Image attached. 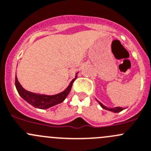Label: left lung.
I'll return each mask as SVG.
<instances>
[{"label":"left lung","mask_w":151,"mask_h":151,"mask_svg":"<svg viewBox=\"0 0 151 151\" xmlns=\"http://www.w3.org/2000/svg\"><path fill=\"white\" fill-rule=\"evenodd\" d=\"M96 101L99 102V104L100 105V106L102 107V108H104V109H105V110H108V111H112V112H114V113H119V112H120V111H122V110H124L123 108H121V107H115V108H108V107H105V105H102V104L100 102H99L98 100H96Z\"/></svg>","instance_id":"1"}]
</instances>
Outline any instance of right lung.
Listing matches in <instances>:
<instances>
[{"mask_svg": "<svg viewBox=\"0 0 151 151\" xmlns=\"http://www.w3.org/2000/svg\"><path fill=\"white\" fill-rule=\"evenodd\" d=\"M77 74H78V72L76 74L75 77L71 80L68 87L63 91L55 95L40 94V93H33V92L26 91V89L22 87L20 83L18 82L17 76H15V87L19 95L24 100H26L28 103L32 105L35 108H40V109H47V108H51L54 105L61 103L65 100V99L71 91L73 83L77 79Z\"/></svg>", "mask_w": 151, "mask_h": 151, "instance_id": "obj_1", "label": "right lung"}]
</instances>
